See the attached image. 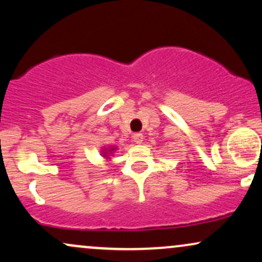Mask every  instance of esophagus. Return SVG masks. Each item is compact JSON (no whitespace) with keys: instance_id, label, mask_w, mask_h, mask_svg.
I'll return each instance as SVG.
<instances>
[{"instance_id":"1","label":"esophagus","mask_w":262,"mask_h":262,"mask_svg":"<svg viewBox=\"0 0 262 262\" xmlns=\"http://www.w3.org/2000/svg\"><path fill=\"white\" fill-rule=\"evenodd\" d=\"M143 139H144V135L141 133L133 134V140H134L135 144H141V143H143Z\"/></svg>"}]
</instances>
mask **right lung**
Wrapping results in <instances>:
<instances>
[{"instance_id":"1","label":"right lung","mask_w":262,"mask_h":262,"mask_svg":"<svg viewBox=\"0 0 262 262\" xmlns=\"http://www.w3.org/2000/svg\"><path fill=\"white\" fill-rule=\"evenodd\" d=\"M114 150H116L114 148H104L103 150H101V151H102V155H103L104 158L110 159V158H108V156H111V154H113Z\"/></svg>"}]
</instances>
